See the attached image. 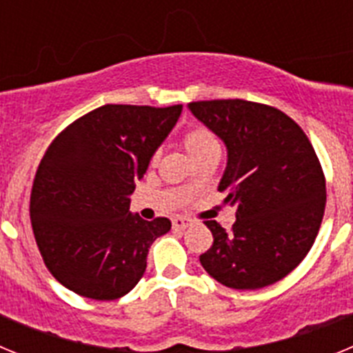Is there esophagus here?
Instances as JSON below:
<instances>
[{
  "label": "esophagus",
  "instance_id": "1",
  "mask_svg": "<svg viewBox=\"0 0 353 353\" xmlns=\"http://www.w3.org/2000/svg\"><path fill=\"white\" fill-rule=\"evenodd\" d=\"M189 221L183 219V217H176V219H173V228L174 230H185L187 226H189Z\"/></svg>",
  "mask_w": 353,
  "mask_h": 353
}]
</instances>
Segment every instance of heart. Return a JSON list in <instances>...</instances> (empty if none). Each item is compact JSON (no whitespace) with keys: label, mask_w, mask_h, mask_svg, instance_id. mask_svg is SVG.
<instances>
[{"label":"heart","mask_w":353,"mask_h":353,"mask_svg":"<svg viewBox=\"0 0 353 353\" xmlns=\"http://www.w3.org/2000/svg\"><path fill=\"white\" fill-rule=\"evenodd\" d=\"M183 146L194 161H199L207 155L221 154L219 138L215 136L214 130L205 125L192 127L187 130L183 134Z\"/></svg>","instance_id":"1"}]
</instances>
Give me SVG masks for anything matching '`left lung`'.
Segmentation results:
<instances>
[{"label":"left lung","mask_w":353,"mask_h":353,"mask_svg":"<svg viewBox=\"0 0 353 353\" xmlns=\"http://www.w3.org/2000/svg\"><path fill=\"white\" fill-rule=\"evenodd\" d=\"M228 148L219 183L236 221L226 232L205 221L214 244L199 256L228 288L256 290L288 276L310 252L325 212V176L299 123L279 109L242 99L189 102Z\"/></svg>","instance_id":"left-lung-1"}]
</instances>
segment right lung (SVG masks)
Masks as SVG:
<instances>
[{"instance_id": "right-lung-1", "label": "right lung", "mask_w": 353, "mask_h": 353, "mask_svg": "<svg viewBox=\"0 0 353 353\" xmlns=\"http://www.w3.org/2000/svg\"><path fill=\"white\" fill-rule=\"evenodd\" d=\"M182 113L105 104L65 127L35 173L30 219L49 272L81 297L114 301L143 277L168 217L130 214V194Z\"/></svg>"}]
</instances>
